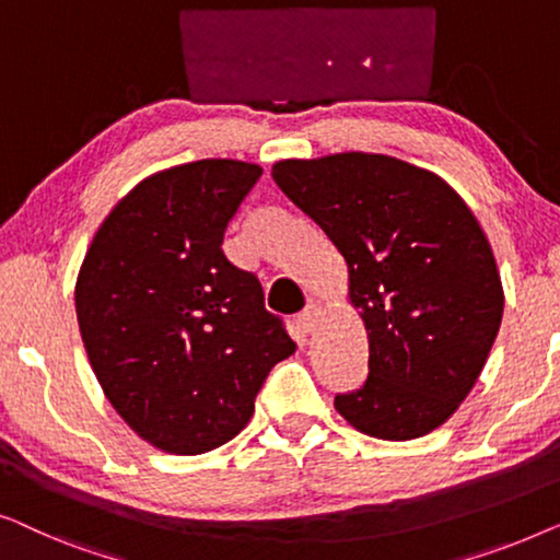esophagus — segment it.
<instances>
[{
	"label": "esophagus",
	"instance_id": "obj_1",
	"mask_svg": "<svg viewBox=\"0 0 560 560\" xmlns=\"http://www.w3.org/2000/svg\"><path fill=\"white\" fill-rule=\"evenodd\" d=\"M319 317H322V306L317 302H310L302 312H299L296 322H299V327L304 329V332H314V329H317Z\"/></svg>",
	"mask_w": 560,
	"mask_h": 560
}]
</instances>
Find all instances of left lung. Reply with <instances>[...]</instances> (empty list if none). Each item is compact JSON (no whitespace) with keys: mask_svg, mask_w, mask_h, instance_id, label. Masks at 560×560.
Segmentation results:
<instances>
[{"mask_svg":"<svg viewBox=\"0 0 560 560\" xmlns=\"http://www.w3.org/2000/svg\"><path fill=\"white\" fill-rule=\"evenodd\" d=\"M273 183L348 261L368 381L335 396L350 427L408 441L439 429L482 373L502 322L490 241L434 172L388 154L283 160Z\"/></svg>","mask_w":560,"mask_h":560,"instance_id":"left-lung-1","label":"left lung"}]
</instances>
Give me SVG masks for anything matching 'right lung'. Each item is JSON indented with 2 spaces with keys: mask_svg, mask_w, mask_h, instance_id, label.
Returning a JSON list of instances; mask_svg holds the SVG:
<instances>
[{
  "mask_svg": "<svg viewBox=\"0 0 560 560\" xmlns=\"http://www.w3.org/2000/svg\"><path fill=\"white\" fill-rule=\"evenodd\" d=\"M200 160L141 179L93 235L75 281L78 327L116 413L167 454H202L254 416L266 375L296 345L225 228L261 177Z\"/></svg>",
  "mask_w": 560,
  "mask_h": 560,
  "instance_id": "add662e5",
  "label": "right lung"
}]
</instances>
